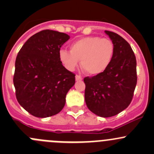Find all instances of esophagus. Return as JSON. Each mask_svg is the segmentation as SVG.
<instances>
[{
    "mask_svg": "<svg viewBox=\"0 0 154 154\" xmlns=\"http://www.w3.org/2000/svg\"><path fill=\"white\" fill-rule=\"evenodd\" d=\"M75 79H76V80H83V78H82V77L80 75H76Z\"/></svg>",
    "mask_w": 154,
    "mask_h": 154,
    "instance_id": "1",
    "label": "esophagus"
}]
</instances>
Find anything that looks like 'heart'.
<instances>
[{"instance_id":"obj_1","label":"heart","mask_w":154,"mask_h":154,"mask_svg":"<svg viewBox=\"0 0 154 154\" xmlns=\"http://www.w3.org/2000/svg\"><path fill=\"white\" fill-rule=\"evenodd\" d=\"M114 45L109 38L87 36L76 40L70 51L60 50L61 63L69 71H74L80 60L81 66L90 75H98L109 67L114 56Z\"/></svg>"}]
</instances>
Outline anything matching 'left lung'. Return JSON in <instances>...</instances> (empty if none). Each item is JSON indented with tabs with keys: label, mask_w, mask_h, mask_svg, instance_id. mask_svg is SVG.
Wrapping results in <instances>:
<instances>
[{
	"label": "left lung",
	"mask_w": 154,
	"mask_h": 154,
	"mask_svg": "<svg viewBox=\"0 0 154 154\" xmlns=\"http://www.w3.org/2000/svg\"><path fill=\"white\" fill-rule=\"evenodd\" d=\"M114 45V56L104 72L84 78L85 100L88 109L108 118L131 103L137 83L136 60L130 44L116 32L105 30Z\"/></svg>",
	"instance_id": "left-lung-1"
}]
</instances>
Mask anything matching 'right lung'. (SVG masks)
<instances>
[{
	"mask_svg": "<svg viewBox=\"0 0 154 154\" xmlns=\"http://www.w3.org/2000/svg\"><path fill=\"white\" fill-rule=\"evenodd\" d=\"M70 38L64 32L45 29L34 34L17 55L13 83L19 104L32 116L47 118L60 112L75 74L63 66L60 48Z\"/></svg>",
	"mask_w": 154,
	"mask_h": 154,
	"instance_id": "obj_1",
	"label": "right lung"
}]
</instances>
